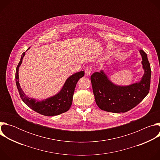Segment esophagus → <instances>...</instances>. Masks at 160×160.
Listing matches in <instances>:
<instances>
[{
    "mask_svg": "<svg viewBox=\"0 0 160 160\" xmlns=\"http://www.w3.org/2000/svg\"><path fill=\"white\" fill-rule=\"evenodd\" d=\"M92 67L91 66H87V67L85 68V75L88 76V75L91 73V72H92Z\"/></svg>",
    "mask_w": 160,
    "mask_h": 160,
    "instance_id": "1",
    "label": "esophagus"
}]
</instances>
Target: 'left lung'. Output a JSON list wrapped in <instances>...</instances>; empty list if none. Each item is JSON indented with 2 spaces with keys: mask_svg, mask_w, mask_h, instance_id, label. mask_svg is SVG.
Segmentation results:
<instances>
[{
  "mask_svg": "<svg viewBox=\"0 0 160 160\" xmlns=\"http://www.w3.org/2000/svg\"><path fill=\"white\" fill-rule=\"evenodd\" d=\"M144 74L138 83L129 86H117L111 83L103 71L90 77L93 93L98 107L112 112H125L135 107L148 95L150 88L151 70L146 53L139 51Z\"/></svg>",
  "mask_w": 160,
  "mask_h": 160,
  "instance_id": "8db88e82",
  "label": "left lung"
}]
</instances>
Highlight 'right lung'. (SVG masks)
<instances>
[{
	"mask_svg": "<svg viewBox=\"0 0 160 160\" xmlns=\"http://www.w3.org/2000/svg\"><path fill=\"white\" fill-rule=\"evenodd\" d=\"M25 55V52L21 55V59L16 67L15 75L16 86L22 101L33 111L44 116H56L67 111L72 106L76 85L78 80L84 76L85 72L83 71L79 72L68 78L61 90L56 96L45 101H38L28 98L22 92L19 83L18 70Z\"/></svg>",
	"mask_w": 160,
	"mask_h": 160,
	"instance_id": "right-lung-1",
	"label": "right lung"
}]
</instances>
